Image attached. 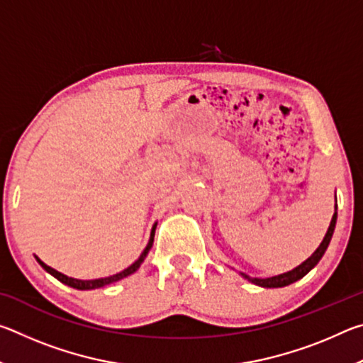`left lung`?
I'll list each match as a JSON object with an SVG mask.
<instances>
[{"mask_svg":"<svg viewBox=\"0 0 363 363\" xmlns=\"http://www.w3.org/2000/svg\"><path fill=\"white\" fill-rule=\"evenodd\" d=\"M336 210H337V205H335V214H333V218H331V223L328 225L327 233H325L322 243L318 245V248L314 251V253L307 257L304 262H301L298 267L288 270V272H285V274H279V275H274V277H267V279L250 277V275L240 272L242 277L245 280L251 281L253 285L262 286V288H281V286L294 284V281H298L299 279H303L306 274H309L311 270L317 266L318 261L322 259V256L325 255V251H327V248H328L330 240H331V237H333V232H335V227H336V219H337Z\"/></svg>","mask_w":363,"mask_h":363,"instance_id":"left-lung-1","label":"left lung"}]
</instances>
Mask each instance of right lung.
I'll use <instances>...</instances> for the list:
<instances>
[{
    "mask_svg": "<svg viewBox=\"0 0 363 363\" xmlns=\"http://www.w3.org/2000/svg\"><path fill=\"white\" fill-rule=\"evenodd\" d=\"M155 229H157V223L153 224L152 230H150V238H149V243H147V247L144 248L143 253H140V256L138 257V261H134L130 267H126L125 270H121V272L118 274H113L110 275V277H104V279H96V280H78V279H73V277H69V275H64L60 274L59 270L49 267L48 264L43 262L38 256H35V259L38 261L40 266L46 270V272H49L52 275V277H56L59 281H62V284L69 285L72 288H77V290H96V288H102L106 285H110V284H115V281H118L121 279L128 277V275H131L136 272V270L140 267V264L144 262V259L147 257V255H149V251L152 248L153 245V237H155Z\"/></svg>",
    "mask_w": 363,
    "mask_h": 363,
    "instance_id": "right-lung-1",
    "label": "right lung"
}]
</instances>
